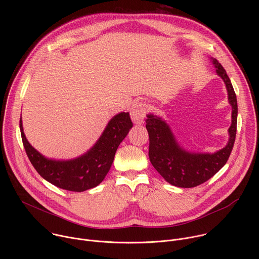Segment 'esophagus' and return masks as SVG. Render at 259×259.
Returning a JSON list of instances; mask_svg holds the SVG:
<instances>
[{
  "label": "esophagus",
  "mask_w": 259,
  "mask_h": 259,
  "mask_svg": "<svg viewBox=\"0 0 259 259\" xmlns=\"http://www.w3.org/2000/svg\"><path fill=\"white\" fill-rule=\"evenodd\" d=\"M146 109H147L146 105L143 102H136L131 106L130 115H131L132 121L135 124H137V125L142 124L143 119L146 115Z\"/></svg>",
  "instance_id": "1"
}]
</instances>
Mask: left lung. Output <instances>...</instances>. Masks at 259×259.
<instances>
[{
  "label": "left lung",
  "mask_w": 259,
  "mask_h": 259,
  "mask_svg": "<svg viewBox=\"0 0 259 259\" xmlns=\"http://www.w3.org/2000/svg\"><path fill=\"white\" fill-rule=\"evenodd\" d=\"M212 62L216 73L226 84L229 102L233 108L232 125L229 128L230 138L224 149L213 154L187 152L180 147L169 125L162 118L154 114L146 116L145 128L150 136V161L167 182L178 188H194L210 179L226 165L234 147L238 117L237 96L226 69L215 58Z\"/></svg>",
  "instance_id": "obj_1"
}]
</instances>
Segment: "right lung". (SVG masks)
<instances>
[{"label": "right lung", "mask_w": 259, "mask_h": 259, "mask_svg": "<svg viewBox=\"0 0 259 259\" xmlns=\"http://www.w3.org/2000/svg\"><path fill=\"white\" fill-rule=\"evenodd\" d=\"M133 124L129 113H120L110 120L97 142L83 156L73 160L47 159L27 141L20 118L19 127L24 150L31 163L44 179L55 187L84 192L97 187L114 162L118 146L127 136Z\"/></svg>", "instance_id": "add662e5"}]
</instances>
